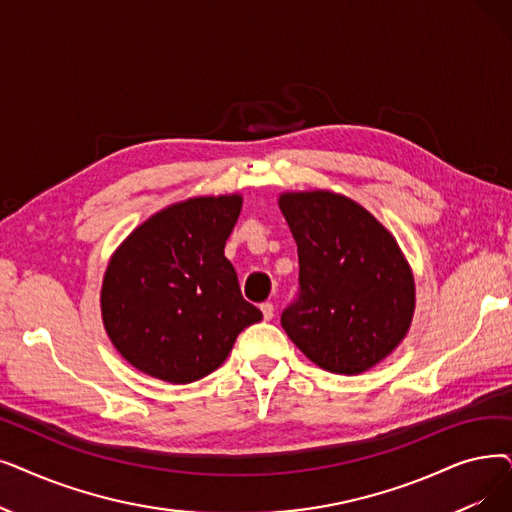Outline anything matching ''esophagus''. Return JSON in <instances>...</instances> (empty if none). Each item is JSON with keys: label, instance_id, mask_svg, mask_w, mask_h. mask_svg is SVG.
Instances as JSON below:
<instances>
[{"label": "esophagus", "instance_id": "obj_1", "mask_svg": "<svg viewBox=\"0 0 512 512\" xmlns=\"http://www.w3.org/2000/svg\"><path fill=\"white\" fill-rule=\"evenodd\" d=\"M261 314H263V320H272L274 318V305L272 303H263L261 305Z\"/></svg>", "mask_w": 512, "mask_h": 512}]
</instances>
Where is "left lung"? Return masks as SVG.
Instances as JSON below:
<instances>
[{
    "instance_id": "1",
    "label": "left lung",
    "mask_w": 512,
    "mask_h": 512,
    "mask_svg": "<svg viewBox=\"0 0 512 512\" xmlns=\"http://www.w3.org/2000/svg\"><path fill=\"white\" fill-rule=\"evenodd\" d=\"M278 205L299 253V295L282 311V328L320 368L366 372L404 341L414 316L402 249L343 194L284 192Z\"/></svg>"
}]
</instances>
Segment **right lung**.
<instances>
[{
    "instance_id": "right-lung-1",
    "label": "right lung",
    "mask_w": 512,
    "mask_h": 512,
    "mask_svg": "<svg viewBox=\"0 0 512 512\" xmlns=\"http://www.w3.org/2000/svg\"><path fill=\"white\" fill-rule=\"evenodd\" d=\"M240 209V194L188 198L148 217L110 257L102 320L133 368L173 385L194 383L263 318L244 301L224 255Z\"/></svg>"
}]
</instances>
